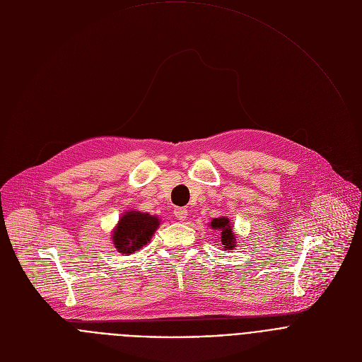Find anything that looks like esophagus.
Masks as SVG:
<instances>
[{
  "label": "esophagus",
  "instance_id": "1",
  "mask_svg": "<svg viewBox=\"0 0 362 362\" xmlns=\"http://www.w3.org/2000/svg\"><path fill=\"white\" fill-rule=\"evenodd\" d=\"M174 216L177 217V220H180V221H184V220L187 218V216H188V211H187V209H182V207H177V209L174 210Z\"/></svg>",
  "mask_w": 362,
  "mask_h": 362
}]
</instances>
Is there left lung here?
<instances>
[{
	"instance_id": "8db88e82",
	"label": "left lung",
	"mask_w": 362,
	"mask_h": 362,
	"mask_svg": "<svg viewBox=\"0 0 362 362\" xmlns=\"http://www.w3.org/2000/svg\"><path fill=\"white\" fill-rule=\"evenodd\" d=\"M228 218L226 217H220V218H214L211 221V227L217 228L221 231V245L226 250L233 249L235 246V237L231 231V226L228 224Z\"/></svg>"
}]
</instances>
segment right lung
Returning a JSON list of instances; mask_svg holds the SVG:
<instances>
[{"label": "right lung", "mask_w": 362, "mask_h": 362, "mask_svg": "<svg viewBox=\"0 0 362 362\" xmlns=\"http://www.w3.org/2000/svg\"><path fill=\"white\" fill-rule=\"evenodd\" d=\"M158 226L159 220L155 216L129 211L120 217L113 231V245L119 253L131 255L149 242Z\"/></svg>", "instance_id": "add662e5"}]
</instances>
